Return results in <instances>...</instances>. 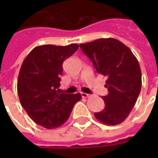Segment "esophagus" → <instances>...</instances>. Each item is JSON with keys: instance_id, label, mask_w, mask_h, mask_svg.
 Returning <instances> with one entry per match:
<instances>
[{"instance_id": "1", "label": "esophagus", "mask_w": 158, "mask_h": 158, "mask_svg": "<svg viewBox=\"0 0 158 158\" xmlns=\"http://www.w3.org/2000/svg\"><path fill=\"white\" fill-rule=\"evenodd\" d=\"M81 96H82L83 98H88V97L90 96V95H89V94H86V93L82 92L81 93Z\"/></svg>"}]
</instances>
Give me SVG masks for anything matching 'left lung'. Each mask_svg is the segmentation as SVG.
I'll return each instance as SVG.
<instances>
[{
	"mask_svg": "<svg viewBox=\"0 0 158 158\" xmlns=\"http://www.w3.org/2000/svg\"><path fill=\"white\" fill-rule=\"evenodd\" d=\"M80 48L92 62L96 72L107 77L103 96L105 108L94 115L106 125H117L129 116L141 89V70L130 49L113 38L98 39Z\"/></svg>",
	"mask_w": 158,
	"mask_h": 158,
	"instance_id": "left-lung-1",
	"label": "left lung"
}]
</instances>
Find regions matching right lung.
Here are the masks:
<instances>
[{"mask_svg":"<svg viewBox=\"0 0 158 158\" xmlns=\"http://www.w3.org/2000/svg\"><path fill=\"white\" fill-rule=\"evenodd\" d=\"M79 48L44 45L29 52L21 66L18 78L20 103L34 122L52 129L62 125L71 114L81 95L61 93L62 63Z\"/></svg>","mask_w":158,"mask_h":158,"instance_id":"right-lung-1","label":"right lung"}]
</instances>
